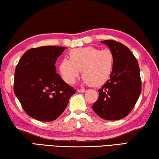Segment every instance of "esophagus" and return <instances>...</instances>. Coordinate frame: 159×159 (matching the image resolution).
Instances as JSON below:
<instances>
[{
	"label": "esophagus",
	"instance_id": "34e87169",
	"mask_svg": "<svg viewBox=\"0 0 159 159\" xmlns=\"http://www.w3.org/2000/svg\"><path fill=\"white\" fill-rule=\"evenodd\" d=\"M77 92L79 93H84V92H86V90L84 89H78Z\"/></svg>",
	"mask_w": 159,
	"mask_h": 159
}]
</instances>
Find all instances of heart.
<instances>
[{
  "instance_id": "heart-1",
  "label": "heart",
  "mask_w": 159,
  "mask_h": 159,
  "mask_svg": "<svg viewBox=\"0 0 159 159\" xmlns=\"http://www.w3.org/2000/svg\"><path fill=\"white\" fill-rule=\"evenodd\" d=\"M70 59L64 58L59 65V71L66 82L73 84L80 75L84 83L97 87L110 77L114 63V56L110 49L99 50L92 46L70 51Z\"/></svg>"
}]
</instances>
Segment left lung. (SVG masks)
<instances>
[{
	"mask_svg": "<svg viewBox=\"0 0 159 159\" xmlns=\"http://www.w3.org/2000/svg\"><path fill=\"white\" fill-rule=\"evenodd\" d=\"M108 46L114 56L109 79L98 90V98L92 108L100 118L117 120L125 118L134 108L142 92L138 62L130 50L118 41H101Z\"/></svg>",
	"mask_w": 159,
	"mask_h": 159,
	"instance_id": "8db88e82",
	"label": "left lung"
}]
</instances>
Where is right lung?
I'll use <instances>...</instances> for the list:
<instances>
[{
	"label": "right lung",
	"instance_id": "obj_1",
	"mask_svg": "<svg viewBox=\"0 0 159 159\" xmlns=\"http://www.w3.org/2000/svg\"><path fill=\"white\" fill-rule=\"evenodd\" d=\"M66 48L52 46L31 48L15 68V94L26 113L37 120L58 118L76 92L56 73L55 63Z\"/></svg>",
	"mask_w": 159,
	"mask_h": 159
}]
</instances>
